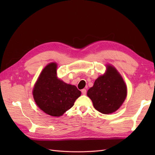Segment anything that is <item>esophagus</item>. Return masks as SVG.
I'll use <instances>...</instances> for the list:
<instances>
[{"label": "esophagus", "instance_id": "esophagus-1", "mask_svg": "<svg viewBox=\"0 0 155 155\" xmlns=\"http://www.w3.org/2000/svg\"><path fill=\"white\" fill-rule=\"evenodd\" d=\"M81 92H82V94H83V95H85L86 94H87V90H86V89H82Z\"/></svg>", "mask_w": 155, "mask_h": 155}]
</instances>
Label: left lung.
<instances>
[{
    "label": "left lung",
    "instance_id": "1",
    "mask_svg": "<svg viewBox=\"0 0 155 155\" xmlns=\"http://www.w3.org/2000/svg\"><path fill=\"white\" fill-rule=\"evenodd\" d=\"M87 96L94 107L103 114H110L118 110L127 96V87L122 78L112 66H108L105 75L100 76Z\"/></svg>",
    "mask_w": 155,
    "mask_h": 155
}]
</instances>
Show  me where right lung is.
I'll return each mask as SVG.
<instances>
[{
    "instance_id": "obj_1",
    "label": "right lung",
    "mask_w": 155,
    "mask_h": 155,
    "mask_svg": "<svg viewBox=\"0 0 155 155\" xmlns=\"http://www.w3.org/2000/svg\"><path fill=\"white\" fill-rule=\"evenodd\" d=\"M57 64L51 63L42 71L34 91V100L40 109L51 116H61L72 108L81 91L56 77Z\"/></svg>"
}]
</instances>
